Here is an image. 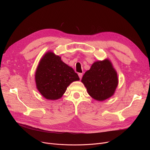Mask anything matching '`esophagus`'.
Instances as JSON below:
<instances>
[{"instance_id": "1", "label": "esophagus", "mask_w": 150, "mask_h": 150, "mask_svg": "<svg viewBox=\"0 0 150 150\" xmlns=\"http://www.w3.org/2000/svg\"><path fill=\"white\" fill-rule=\"evenodd\" d=\"M78 76H79V77H80V80H81V78H82V77H83V74H82V73L78 74Z\"/></svg>"}]
</instances>
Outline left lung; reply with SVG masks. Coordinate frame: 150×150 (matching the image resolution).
<instances>
[{
    "instance_id": "left-lung-1",
    "label": "left lung",
    "mask_w": 150,
    "mask_h": 150,
    "mask_svg": "<svg viewBox=\"0 0 150 150\" xmlns=\"http://www.w3.org/2000/svg\"><path fill=\"white\" fill-rule=\"evenodd\" d=\"M81 82L91 97L103 101L114 95L119 80L111 62L106 59L93 62L84 74Z\"/></svg>"
}]
</instances>
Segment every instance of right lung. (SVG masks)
Instances as JSON below:
<instances>
[{
    "mask_svg": "<svg viewBox=\"0 0 150 150\" xmlns=\"http://www.w3.org/2000/svg\"><path fill=\"white\" fill-rule=\"evenodd\" d=\"M80 80L74 70L52 52L46 53L39 62L35 73L36 88L48 100L62 97L71 83Z\"/></svg>",
    "mask_w": 150,
    "mask_h": 150,
    "instance_id": "right-lung-1",
    "label": "right lung"
}]
</instances>
